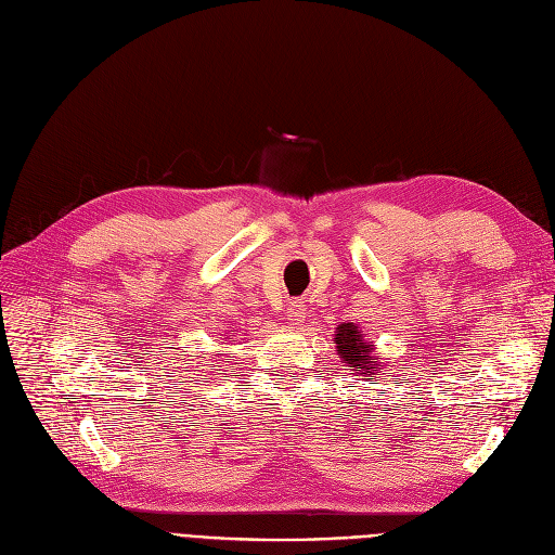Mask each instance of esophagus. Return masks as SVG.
<instances>
[{"label":"esophagus","instance_id":"esophagus-1","mask_svg":"<svg viewBox=\"0 0 555 555\" xmlns=\"http://www.w3.org/2000/svg\"><path fill=\"white\" fill-rule=\"evenodd\" d=\"M306 318V308L301 301H291V306H287V320H291L293 324H301Z\"/></svg>","mask_w":555,"mask_h":555}]
</instances>
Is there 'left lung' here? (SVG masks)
Segmentation results:
<instances>
[{
  "label": "left lung",
  "mask_w": 555,
  "mask_h": 555,
  "mask_svg": "<svg viewBox=\"0 0 555 555\" xmlns=\"http://www.w3.org/2000/svg\"><path fill=\"white\" fill-rule=\"evenodd\" d=\"M333 343H335V351H337V358H340V363L351 367L356 376H378V372L383 370L378 356H374L376 351L374 343L367 340L365 333L360 331L358 324L349 322V324L337 326L333 333Z\"/></svg>",
  "instance_id": "8db88e82"
}]
</instances>
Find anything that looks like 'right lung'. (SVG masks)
<instances>
[{
    "instance_id": "right-lung-1",
    "label": "right lung",
    "mask_w": 555,
    "mask_h": 555,
    "mask_svg": "<svg viewBox=\"0 0 555 555\" xmlns=\"http://www.w3.org/2000/svg\"><path fill=\"white\" fill-rule=\"evenodd\" d=\"M227 340H233V337H227ZM235 343V340H233Z\"/></svg>"
}]
</instances>
